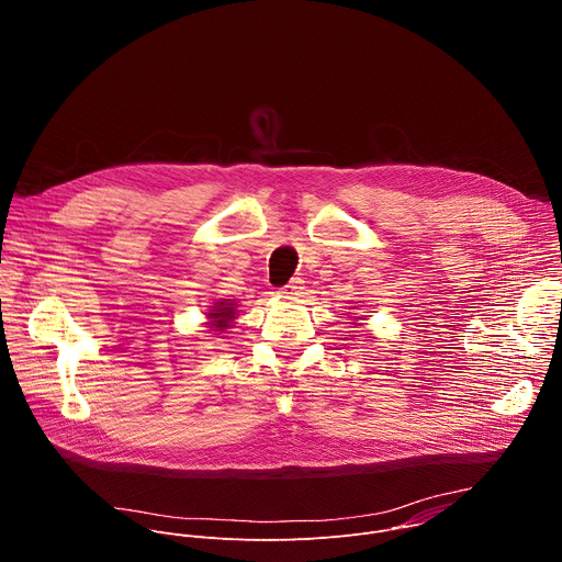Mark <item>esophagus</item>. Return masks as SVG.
<instances>
[{
	"label": "esophagus",
	"instance_id": "esophagus-1",
	"mask_svg": "<svg viewBox=\"0 0 562 562\" xmlns=\"http://www.w3.org/2000/svg\"><path fill=\"white\" fill-rule=\"evenodd\" d=\"M302 284H304V282H302V278H293V280H291L282 291H280V293H284L286 297H289V295H300V291L304 289Z\"/></svg>",
	"mask_w": 562,
	"mask_h": 562
}]
</instances>
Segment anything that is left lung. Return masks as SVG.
Instances as JSON below:
<instances>
[{
	"label": "left lung",
	"instance_id": "1",
	"mask_svg": "<svg viewBox=\"0 0 562 562\" xmlns=\"http://www.w3.org/2000/svg\"><path fill=\"white\" fill-rule=\"evenodd\" d=\"M351 308H356V306H351ZM356 319H362V317H356ZM351 325H362V323H351Z\"/></svg>",
	"mask_w": 562,
	"mask_h": 562
}]
</instances>
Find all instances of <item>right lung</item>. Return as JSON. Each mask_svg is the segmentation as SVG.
Masks as SVG:
<instances>
[{"label": "right lung", "instance_id": "add662e5", "mask_svg": "<svg viewBox=\"0 0 562 562\" xmlns=\"http://www.w3.org/2000/svg\"><path fill=\"white\" fill-rule=\"evenodd\" d=\"M235 313H237V302L235 300H217L209 306V311H204V315H206L204 325L209 327V331L224 334L235 319Z\"/></svg>", "mask_w": 562, "mask_h": 562}]
</instances>
